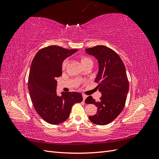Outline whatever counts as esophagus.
Wrapping results in <instances>:
<instances>
[{"label":"esophagus","mask_w":159,"mask_h":159,"mask_svg":"<svg viewBox=\"0 0 159 159\" xmlns=\"http://www.w3.org/2000/svg\"><path fill=\"white\" fill-rule=\"evenodd\" d=\"M82 96H83V100H84V101H85V99L88 98V96L86 95H85V94H83V95H82Z\"/></svg>","instance_id":"esophagus-1"}]
</instances>
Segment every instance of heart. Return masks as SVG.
I'll return each instance as SVG.
<instances>
[{
    "label": "heart",
    "mask_w": 159,
    "mask_h": 159,
    "mask_svg": "<svg viewBox=\"0 0 159 159\" xmlns=\"http://www.w3.org/2000/svg\"><path fill=\"white\" fill-rule=\"evenodd\" d=\"M68 60H65L63 61V64H62V68L65 69L67 64H68ZM81 64L84 65L85 64H88V63H92V61H91V60L89 58V57L83 56L81 57Z\"/></svg>",
    "instance_id": "b5f03b06"
}]
</instances>
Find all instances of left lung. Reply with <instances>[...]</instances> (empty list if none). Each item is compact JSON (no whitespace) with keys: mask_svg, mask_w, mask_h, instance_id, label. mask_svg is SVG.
I'll list each match as a JSON object with an SVG mask.
<instances>
[{"mask_svg":"<svg viewBox=\"0 0 159 159\" xmlns=\"http://www.w3.org/2000/svg\"><path fill=\"white\" fill-rule=\"evenodd\" d=\"M85 50L98 60L99 70L95 81L102 93L99 102L91 96L85 99L86 103L98 107V113L89 119L94 124L105 125L121 113L125 104L129 91L126 70L119 55L107 46L99 45Z\"/></svg>","mask_w":159,"mask_h":159,"instance_id":"obj_1","label":"left lung"}]
</instances>
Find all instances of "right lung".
I'll return each instance as SVG.
<instances>
[{"label": "right lung", "mask_w": 159, "mask_h": 159, "mask_svg": "<svg viewBox=\"0 0 159 159\" xmlns=\"http://www.w3.org/2000/svg\"><path fill=\"white\" fill-rule=\"evenodd\" d=\"M77 51L50 46L38 51L32 60L28 78L30 99L38 115L50 124L65 121L73 105L83 100L78 92L56 93V78L61 75L62 63Z\"/></svg>", "instance_id": "obj_1"}]
</instances>
